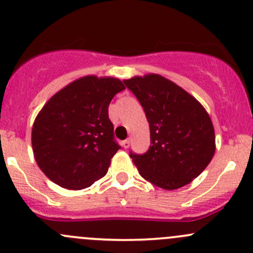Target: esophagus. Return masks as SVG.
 Masks as SVG:
<instances>
[{
    "label": "esophagus",
    "mask_w": 253,
    "mask_h": 253,
    "mask_svg": "<svg viewBox=\"0 0 253 253\" xmlns=\"http://www.w3.org/2000/svg\"><path fill=\"white\" fill-rule=\"evenodd\" d=\"M122 146H123L124 148H129V146H130V141H129V140H124V141L122 142Z\"/></svg>",
    "instance_id": "obj_1"
}]
</instances>
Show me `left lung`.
Listing matches in <instances>:
<instances>
[{"instance_id":"1","label":"left lung","mask_w":253,"mask_h":253,"mask_svg":"<svg viewBox=\"0 0 253 253\" xmlns=\"http://www.w3.org/2000/svg\"><path fill=\"white\" fill-rule=\"evenodd\" d=\"M144 107L151 146L130 152L140 175L156 186L175 190L191 183L210 165L215 151L214 127L204 106L158 74L123 80Z\"/></svg>"}]
</instances>
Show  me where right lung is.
I'll use <instances>...</instances> for the list:
<instances>
[{
	"instance_id": "obj_1",
	"label": "right lung",
	"mask_w": 253,
	"mask_h": 253,
	"mask_svg": "<svg viewBox=\"0 0 253 253\" xmlns=\"http://www.w3.org/2000/svg\"><path fill=\"white\" fill-rule=\"evenodd\" d=\"M126 86L117 78L87 75L54 93L31 130L34 157L46 176L69 190L91 186L106 175L119 145L108 106Z\"/></svg>"
}]
</instances>
